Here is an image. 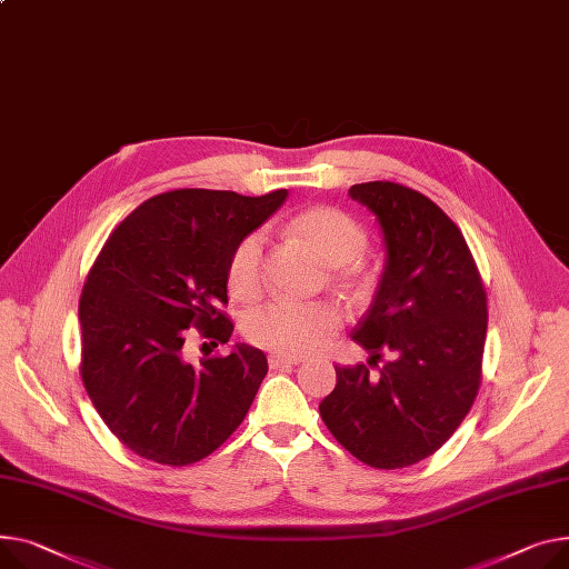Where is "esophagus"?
<instances>
[{
  "label": "esophagus",
  "mask_w": 569,
  "mask_h": 569,
  "mask_svg": "<svg viewBox=\"0 0 569 569\" xmlns=\"http://www.w3.org/2000/svg\"><path fill=\"white\" fill-rule=\"evenodd\" d=\"M301 363V357H290V355H270V368H288Z\"/></svg>",
  "instance_id": "34e87169"
}]
</instances>
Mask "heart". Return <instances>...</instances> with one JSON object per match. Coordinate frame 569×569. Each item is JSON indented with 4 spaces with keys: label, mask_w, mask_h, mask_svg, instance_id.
I'll return each instance as SVG.
<instances>
[{
    "label": "heart",
    "mask_w": 569,
    "mask_h": 569,
    "mask_svg": "<svg viewBox=\"0 0 569 569\" xmlns=\"http://www.w3.org/2000/svg\"><path fill=\"white\" fill-rule=\"evenodd\" d=\"M288 231L309 244L327 264H350L359 260L368 247L363 226L348 212L320 206L299 212ZM350 272H343L348 277ZM262 279V238L249 233L238 242L229 260V288L238 299H251L260 290ZM343 325L331 301H286L274 299L253 309L244 318V333L253 346L279 355L299 357L318 350L327 338Z\"/></svg>",
    "instance_id": "heart-1"
}]
</instances>
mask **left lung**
<instances>
[{
	"mask_svg": "<svg viewBox=\"0 0 569 569\" xmlns=\"http://www.w3.org/2000/svg\"><path fill=\"white\" fill-rule=\"evenodd\" d=\"M385 236L387 264L352 338L366 363L336 368L320 416L336 441L375 469L430 458L469 413L482 380L487 292L462 231L428 197L389 180L350 187Z\"/></svg>",
	"mask_w": 569,
	"mask_h": 569,
	"instance_id": "1",
	"label": "left lung"
}]
</instances>
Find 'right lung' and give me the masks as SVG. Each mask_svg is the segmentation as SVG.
<instances>
[{
    "instance_id": "obj_1",
    "label": "right lung",
    "mask_w": 569,
    "mask_h": 569,
    "mask_svg": "<svg viewBox=\"0 0 569 569\" xmlns=\"http://www.w3.org/2000/svg\"><path fill=\"white\" fill-rule=\"evenodd\" d=\"M286 197L173 189L132 210L100 249L80 297V370L104 426L139 458L194 465L244 421L264 355L240 343L192 366L182 346L189 327L229 343L231 253Z\"/></svg>"
}]
</instances>
